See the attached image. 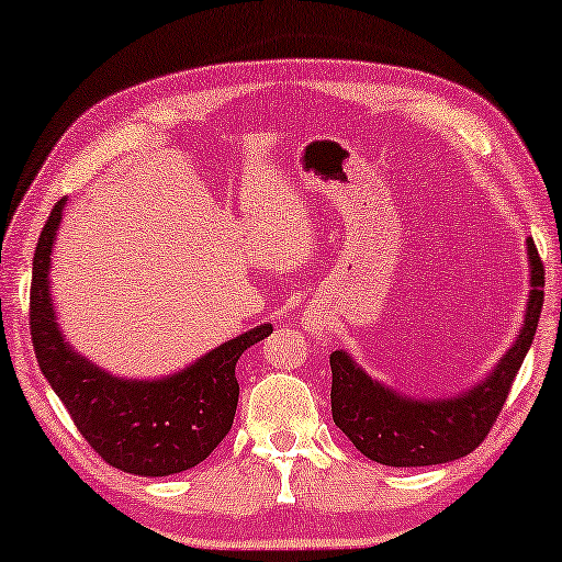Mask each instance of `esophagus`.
<instances>
[{
	"label": "esophagus",
	"mask_w": 562,
	"mask_h": 562,
	"mask_svg": "<svg viewBox=\"0 0 562 562\" xmlns=\"http://www.w3.org/2000/svg\"><path fill=\"white\" fill-rule=\"evenodd\" d=\"M302 327L317 340H325V322H322L314 312H304L302 314Z\"/></svg>",
	"instance_id": "34e87169"
}]
</instances>
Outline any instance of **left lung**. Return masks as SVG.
I'll use <instances>...</instances> for the list:
<instances>
[{
    "label": "left lung",
    "mask_w": 562,
    "mask_h": 562,
    "mask_svg": "<svg viewBox=\"0 0 562 562\" xmlns=\"http://www.w3.org/2000/svg\"><path fill=\"white\" fill-rule=\"evenodd\" d=\"M529 296L517 340L479 383L456 396L417 398L398 394L368 375L348 350L329 356L333 419L366 458L391 468L440 465L468 456L483 442L502 412L519 366L535 340L544 302V268L532 237L527 240Z\"/></svg>",
    "instance_id": "1"
}]
</instances>
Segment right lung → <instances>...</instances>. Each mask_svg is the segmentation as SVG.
Wrapping results in <instances>:
<instances>
[{
  "mask_svg": "<svg viewBox=\"0 0 562 562\" xmlns=\"http://www.w3.org/2000/svg\"><path fill=\"white\" fill-rule=\"evenodd\" d=\"M53 206L33 258L30 333L37 366L91 448L120 471L158 479L210 458L235 419L240 386L237 360L273 333L258 325L160 379H125L97 366L66 342L53 310L50 256L64 206Z\"/></svg>",
  "mask_w": 562,
  "mask_h": 562,
  "instance_id": "obj_1",
  "label": "right lung"
}]
</instances>
